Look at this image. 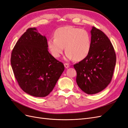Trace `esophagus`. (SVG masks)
Masks as SVG:
<instances>
[{
  "mask_svg": "<svg viewBox=\"0 0 128 128\" xmlns=\"http://www.w3.org/2000/svg\"><path fill=\"white\" fill-rule=\"evenodd\" d=\"M64 67L66 68H69V67H70V66H69V64H68L67 63L64 64Z\"/></svg>",
  "mask_w": 128,
  "mask_h": 128,
  "instance_id": "obj_1",
  "label": "esophagus"
}]
</instances>
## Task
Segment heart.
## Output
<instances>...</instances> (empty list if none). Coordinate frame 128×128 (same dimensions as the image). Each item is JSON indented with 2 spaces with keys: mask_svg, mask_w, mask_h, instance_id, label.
Returning <instances> with one entry per match:
<instances>
[{
  "mask_svg": "<svg viewBox=\"0 0 128 128\" xmlns=\"http://www.w3.org/2000/svg\"><path fill=\"white\" fill-rule=\"evenodd\" d=\"M54 37L48 41V46L52 56L59 58L64 49L66 59L81 61L90 52L92 41L88 31L72 26H65L58 28L54 33Z\"/></svg>",
  "mask_w": 128,
  "mask_h": 128,
  "instance_id": "1",
  "label": "heart"
}]
</instances>
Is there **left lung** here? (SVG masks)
Returning a JSON list of instances; mask_svg holds the SVG:
<instances>
[{"label": "left lung", "instance_id": "1", "mask_svg": "<svg viewBox=\"0 0 128 128\" xmlns=\"http://www.w3.org/2000/svg\"><path fill=\"white\" fill-rule=\"evenodd\" d=\"M92 45L88 56L75 64L76 82L88 94L102 91L109 84L116 64V54L108 37L102 31L92 26Z\"/></svg>", "mask_w": 128, "mask_h": 128}]
</instances>
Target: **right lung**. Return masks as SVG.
<instances>
[{
    "mask_svg": "<svg viewBox=\"0 0 128 128\" xmlns=\"http://www.w3.org/2000/svg\"><path fill=\"white\" fill-rule=\"evenodd\" d=\"M10 64L22 90L36 97L48 95L64 69V64L49 53L47 39L36 28L28 29L19 38Z\"/></svg>",
    "mask_w": 128,
    "mask_h": 128,
    "instance_id": "add662e5",
    "label": "right lung"
}]
</instances>
